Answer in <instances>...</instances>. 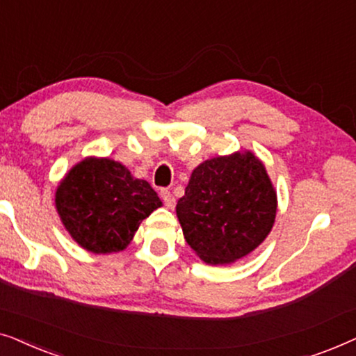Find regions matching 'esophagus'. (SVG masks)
<instances>
[{"label": "esophagus", "mask_w": 356, "mask_h": 356, "mask_svg": "<svg viewBox=\"0 0 356 356\" xmlns=\"http://www.w3.org/2000/svg\"><path fill=\"white\" fill-rule=\"evenodd\" d=\"M160 196H162L165 206H167L168 209L175 207V204H177V199H175L172 191H168V189H162V191H160Z\"/></svg>", "instance_id": "obj_1"}]
</instances>
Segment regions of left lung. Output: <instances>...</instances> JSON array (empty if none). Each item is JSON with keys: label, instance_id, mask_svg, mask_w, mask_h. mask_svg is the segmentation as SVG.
Masks as SVG:
<instances>
[{"label": "left lung", "instance_id": "8db88e82", "mask_svg": "<svg viewBox=\"0 0 356 356\" xmlns=\"http://www.w3.org/2000/svg\"><path fill=\"white\" fill-rule=\"evenodd\" d=\"M275 212V189L250 150L202 162L177 204L184 240L212 266L254 251L270 233Z\"/></svg>", "mask_w": 356, "mask_h": 356}]
</instances>
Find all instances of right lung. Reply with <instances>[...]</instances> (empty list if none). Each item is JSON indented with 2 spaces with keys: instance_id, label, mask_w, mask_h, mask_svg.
<instances>
[{
  "instance_id": "obj_1",
  "label": "right lung",
  "mask_w": 356,
  "mask_h": 356,
  "mask_svg": "<svg viewBox=\"0 0 356 356\" xmlns=\"http://www.w3.org/2000/svg\"><path fill=\"white\" fill-rule=\"evenodd\" d=\"M56 211L77 245L95 254L123 251L162 201L145 179L110 159L87 157L56 189Z\"/></svg>"
}]
</instances>
